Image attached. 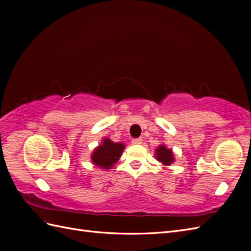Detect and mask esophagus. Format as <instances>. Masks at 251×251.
Here are the masks:
<instances>
[{
	"instance_id": "34e87169",
	"label": "esophagus",
	"mask_w": 251,
	"mask_h": 251,
	"mask_svg": "<svg viewBox=\"0 0 251 251\" xmlns=\"http://www.w3.org/2000/svg\"><path fill=\"white\" fill-rule=\"evenodd\" d=\"M133 144H141L142 143V138H134L132 140Z\"/></svg>"
}]
</instances>
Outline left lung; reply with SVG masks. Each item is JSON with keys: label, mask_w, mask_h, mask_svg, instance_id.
Masks as SVG:
<instances>
[{"label": "left lung", "mask_w": 251, "mask_h": 251, "mask_svg": "<svg viewBox=\"0 0 251 251\" xmlns=\"http://www.w3.org/2000/svg\"><path fill=\"white\" fill-rule=\"evenodd\" d=\"M156 158L158 161L162 162L164 165H171L174 162L173 151L169 149H166L164 146H160L156 150Z\"/></svg>", "instance_id": "obj_1"}]
</instances>
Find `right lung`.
<instances>
[{
	"instance_id": "right-lung-1",
	"label": "right lung",
	"mask_w": 251,
	"mask_h": 251,
	"mask_svg": "<svg viewBox=\"0 0 251 251\" xmlns=\"http://www.w3.org/2000/svg\"><path fill=\"white\" fill-rule=\"evenodd\" d=\"M124 149L125 144L115 143L105 138L103 139L101 146L94 150L92 154V162L101 169H111V166L118 161Z\"/></svg>"
}]
</instances>
